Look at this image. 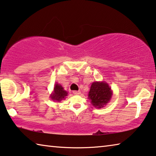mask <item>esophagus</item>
<instances>
[{
	"instance_id": "obj_1",
	"label": "esophagus",
	"mask_w": 156,
	"mask_h": 156,
	"mask_svg": "<svg viewBox=\"0 0 156 156\" xmlns=\"http://www.w3.org/2000/svg\"><path fill=\"white\" fill-rule=\"evenodd\" d=\"M80 93H81L80 91H73V94H76V95H78V94H80Z\"/></svg>"
}]
</instances>
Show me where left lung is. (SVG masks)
Instances as JSON below:
<instances>
[{
  "instance_id": "8db88e82",
  "label": "left lung",
  "mask_w": 156,
  "mask_h": 156,
  "mask_svg": "<svg viewBox=\"0 0 156 156\" xmlns=\"http://www.w3.org/2000/svg\"><path fill=\"white\" fill-rule=\"evenodd\" d=\"M113 92L108 83L102 82H94L91 84L88 98L93 106L98 109L104 107L110 101Z\"/></svg>"
}]
</instances>
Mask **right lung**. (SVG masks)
I'll list each match as a JSON object with an SVG mask.
<instances>
[{
  "label": "right lung",
  "mask_w": 156,
  "mask_h": 156,
  "mask_svg": "<svg viewBox=\"0 0 156 156\" xmlns=\"http://www.w3.org/2000/svg\"><path fill=\"white\" fill-rule=\"evenodd\" d=\"M67 92L64 90L60 84H55L54 91L50 96L53 101L60 102L62 100H64L67 96Z\"/></svg>",
  "instance_id": "obj_1"
}]
</instances>
